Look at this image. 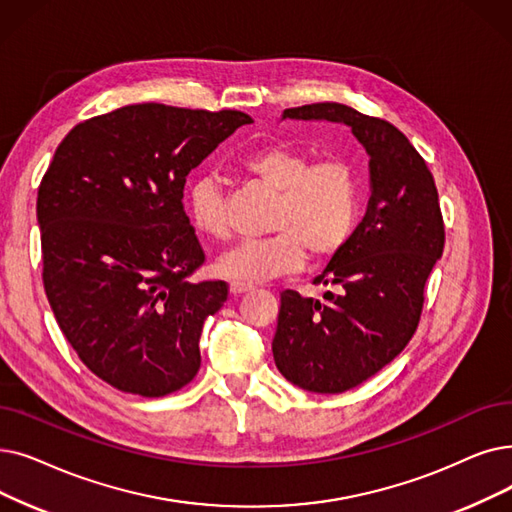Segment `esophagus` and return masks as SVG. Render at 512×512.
I'll use <instances>...</instances> for the list:
<instances>
[{
  "label": "esophagus",
  "mask_w": 512,
  "mask_h": 512,
  "mask_svg": "<svg viewBox=\"0 0 512 512\" xmlns=\"http://www.w3.org/2000/svg\"><path fill=\"white\" fill-rule=\"evenodd\" d=\"M253 284H247V282H232L230 284V293L232 295H242V293H249V291H253Z\"/></svg>",
  "instance_id": "1"
}]
</instances>
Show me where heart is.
<instances>
[{
    "instance_id": "b5f03b06",
    "label": "heart",
    "mask_w": 512,
    "mask_h": 512,
    "mask_svg": "<svg viewBox=\"0 0 512 512\" xmlns=\"http://www.w3.org/2000/svg\"><path fill=\"white\" fill-rule=\"evenodd\" d=\"M242 169L276 192L268 230L261 240H242L224 251L215 270L236 282H263L297 272L305 253L311 261L332 259L347 244L360 213V177L345 159L311 163L305 152L274 144L242 159ZM194 226L213 238L230 232L226 198L211 175L188 190Z\"/></svg>"
}]
</instances>
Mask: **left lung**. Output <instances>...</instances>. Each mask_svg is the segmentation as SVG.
Listing matches in <instances>:
<instances>
[{"label": "left lung", "instance_id": "left-lung-1", "mask_svg": "<svg viewBox=\"0 0 512 512\" xmlns=\"http://www.w3.org/2000/svg\"><path fill=\"white\" fill-rule=\"evenodd\" d=\"M282 119L351 127L368 152L370 201L362 224L314 284L324 299L280 293L274 362L311 393L358 387L404 351L416 332L425 284L443 253V217L433 175L395 125L337 104L286 108Z\"/></svg>", "mask_w": 512, "mask_h": 512}]
</instances>
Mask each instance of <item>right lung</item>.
<instances>
[{
    "mask_svg": "<svg viewBox=\"0 0 512 512\" xmlns=\"http://www.w3.org/2000/svg\"><path fill=\"white\" fill-rule=\"evenodd\" d=\"M253 119L131 104L75 125L37 192L43 286L79 360L119 391L163 397L201 368L228 284L192 282L205 251L184 211L188 173Z\"/></svg>",
    "mask_w": 512,
    "mask_h": 512,
    "instance_id": "1",
    "label": "right lung"
}]
</instances>
